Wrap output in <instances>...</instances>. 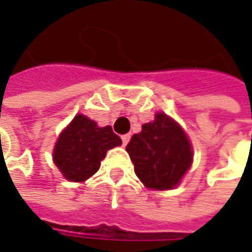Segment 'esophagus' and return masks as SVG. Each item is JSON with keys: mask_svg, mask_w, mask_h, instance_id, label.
<instances>
[{"mask_svg": "<svg viewBox=\"0 0 252 252\" xmlns=\"http://www.w3.org/2000/svg\"><path fill=\"white\" fill-rule=\"evenodd\" d=\"M130 140V134H123L122 136V143H123V146H126L127 143Z\"/></svg>", "mask_w": 252, "mask_h": 252, "instance_id": "esophagus-1", "label": "esophagus"}]
</instances>
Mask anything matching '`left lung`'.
Listing matches in <instances>:
<instances>
[{"label":"left lung","instance_id":"8db88e82","mask_svg":"<svg viewBox=\"0 0 252 252\" xmlns=\"http://www.w3.org/2000/svg\"><path fill=\"white\" fill-rule=\"evenodd\" d=\"M140 181L153 189H171L178 185L190 167L192 149L185 131L165 113L144 123L139 134L126 146Z\"/></svg>","mask_w":252,"mask_h":252}]
</instances>
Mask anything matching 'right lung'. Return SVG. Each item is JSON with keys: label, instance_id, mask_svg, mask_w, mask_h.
I'll list each match as a JSON object with an SVG mask.
<instances>
[{"label": "right lung", "instance_id": "add662e5", "mask_svg": "<svg viewBox=\"0 0 252 252\" xmlns=\"http://www.w3.org/2000/svg\"><path fill=\"white\" fill-rule=\"evenodd\" d=\"M121 144V137L113 133L111 126L99 127L87 116L77 115L60 134L53 158L65 178L81 182L99 169L106 151Z\"/></svg>", "mask_w": 252, "mask_h": 252}]
</instances>
